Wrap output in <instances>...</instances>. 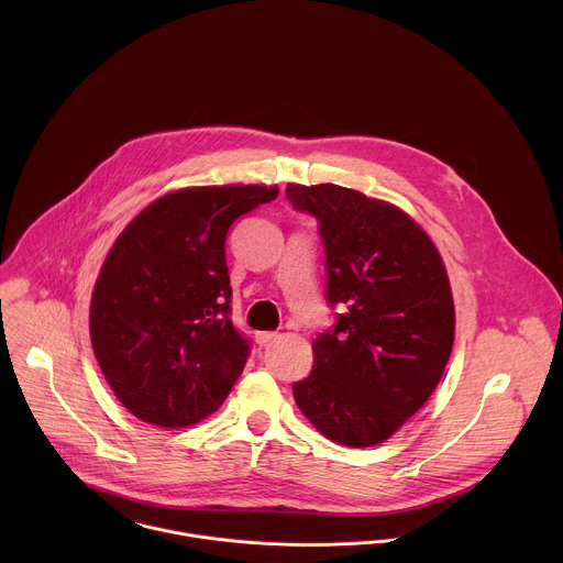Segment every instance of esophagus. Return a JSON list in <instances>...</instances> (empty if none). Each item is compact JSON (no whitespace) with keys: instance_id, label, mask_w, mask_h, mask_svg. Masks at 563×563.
Segmentation results:
<instances>
[{"instance_id":"1","label":"esophagus","mask_w":563,"mask_h":563,"mask_svg":"<svg viewBox=\"0 0 563 563\" xmlns=\"http://www.w3.org/2000/svg\"><path fill=\"white\" fill-rule=\"evenodd\" d=\"M275 338H277V331H257V333H255V342H257L260 346L268 344V342L275 340Z\"/></svg>"}]
</instances>
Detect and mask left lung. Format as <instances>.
<instances>
[{
  "label": "left lung",
  "instance_id": "obj_1",
  "mask_svg": "<svg viewBox=\"0 0 563 563\" xmlns=\"http://www.w3.org/2000/svg\"><path fill=\"white\" fill-rule=\"evenodd\" d=\"M295 210L319 221L327 303L342 314L321 333L295 401L324 438L353 446L388 440L444 373L455 308L431 239L393 203L353 188L288 184Z\"/></svg>",
  "mask_w": 563,
  "mask_h": 563
}]
</instances>
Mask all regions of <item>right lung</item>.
<instances>
[{
	"label": "right lung",
	"mask_w": 563,
	"mask_h": 563,
	"mask_svg": "<svg viewBox=\"0 0 563 563\" xmlns=\"http://www.w3.org/2000/svg\"><path fill=\"white\" fill-rule=\"evenodd\" d=\"M277 186H197L147 206L112 244L90 301V342L136 418L188 427L221 407L249 357L234 327L225 239Z\"/></svg>",
	"instance_id": "right-lung-1"
}]
</instances>
